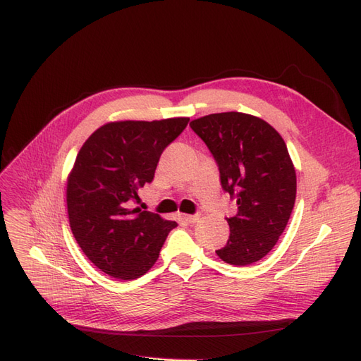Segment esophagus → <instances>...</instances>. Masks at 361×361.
Segmentation results:
<instances>
[{
  "mask_svg": "<svg viewBox=\"0 0 361 361\" xmlns=\"http://www.w3.org/2000/svg\"><path fill=\"white\" fill-rule=\"evenodd\" d=\"M183 218V220L185 221H187V223H197L199 220H200V214H195V215H183L182 216Z\"/></svg>",
  "mask_w": 361,
  "mask_h": 361,
  "instance_id": "obj_1",
  "label": "esophagus"
}]
</instances>
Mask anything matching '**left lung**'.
Returning <instances> with one entry per match:
<instances>
[{
  "label": "left lung",
  "mask_w": 361,
  "mask_h": 361,
  "mask_svg": "<svg viewBox=\"0 0 361 361\" xmlns=\"http://www.w3.org/2000/svg\"><path fill=\"white\" fill-rule=\"evenodd\" d=\"M214 155L224 191L238 211L227 218L231 236L215 253L244 267L265 257L285 232L297 195V173L285 140L264 118L216 113L190 123Z\"/></svg>",
  "instance_id": "left-lung-1"
}]
</instances>
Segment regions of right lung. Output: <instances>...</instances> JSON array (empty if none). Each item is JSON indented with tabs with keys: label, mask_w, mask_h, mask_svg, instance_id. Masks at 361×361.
Returning a JSON list of instances; mask_svg holds the SVG:
<instances>
[{
	"label": "right lung",
	"mask_w": 361,
	"mask_h": 361,
	"mask_svg": "<svg viewBox=\"0 0 361 361\" xmlns=\"http://www.w3.org/2000/svg\"><path fill=\"white\" fill-rule=\"evenodd\" d=\"M188 117L117 120L85 140L68 176L66 202L72 233L84 255L105 274L134 280L155 265L176 221L129 207L152 182L162 150Z\"/></svg>",
	"instance_id": "add662e5"
}]
</instances>
